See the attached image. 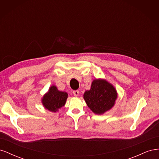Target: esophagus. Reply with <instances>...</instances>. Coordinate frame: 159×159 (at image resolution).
Returning a JSON list of instances; mask_svg holds the SVG:
<instances>
[{
	"instance_id": "obj_1",
	"label": "esophagus",
	"mask_w": 159,
	"mask_h": 159,
	"mask_svg": "<svg viewBox=\"0 0 159 159\" xmlns=\"http://www.w3.org/2000/svg\"><path fill=\"white\" fill-rule=\"evenodd\" d=\"M79 91L78 90H75L73 91V94L74 95V96H75V97H77V96H78L79 95Z\"/></svg>"
}]
</instances>
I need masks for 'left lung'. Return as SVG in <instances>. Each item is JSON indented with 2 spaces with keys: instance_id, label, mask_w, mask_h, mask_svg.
<instances>
[{
  "instance_id": "1",
  "label": "left lung",
  "mask_w": 159,
  "mask_h": 159,
  "mask_svg": "<svg viewBox=\"0 0 159 159\" xmlns=\"http://www.w3.org/2000/svg\"><path fill=\"white\" fill-rule=\"evenodd\" d=\"M117 98V93L112 84L102 79H96L91 83V89L85 91L84 99L92 111L103 114L111 109Z\"/></svg>"
}]
</instances>
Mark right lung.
<instances>
[{
    "mask_svg": "<svg viewBox=\"0 0 159 159\" xmlns=\"http://www.w3.org/2000/svg\"><path fill=\"white\" fill-rule=\"evenodd\" d=\"M68 93L57 89L56 86L52 85L48 92L43 96L42 103L45 109L52 112H56L65 105Z\"/></svg>",
    "mask_w": 159,
    "mask_h": 159,
    "instance_id": "obj_1",
    "label": "right lung"
}]
</instances>
